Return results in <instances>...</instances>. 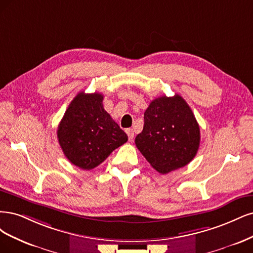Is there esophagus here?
<instances>
[{"instance_id":"1","label":"esophagus","mask_w":253,"mask_h":253,"mask_svg":"<svg viewBox=\"0 0 253 253\" xmlns=\"http://www.w3.org/2000/svg\"><path fill=\"white\" fill-rule=\"evenodd\" d=\"M126 133H127V135H128L129 141H132V140H133V135H134L133 130L129 128V129H127V130H126Z\"/></svg>"}]
</instances>
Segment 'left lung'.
Wrapping results in <instances>:
<instances>
[{
    "instance_id": "8db88e82",
    "label": "left lung",
    "mask_w": 253,
    "mask_h": 253,
    "mask_svg": "<svg viewBox=\"0 0 253 253\" xmlns=\"http://www.w3.org/2000/svg\"><path fill=\"white\" fill-rule=\"evenodd\" d=\"M200 126L181 95L153 100L144 113L143 131L135 137L137 149L160 173L182 168L200 147Z\"/></svg>"
}]
</instances>
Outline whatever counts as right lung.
Returning a JSON list of instances; mask_svg holds the SVG:
<instances>
[{
  "mask_svg": "<svg viewBox=\"0 0 253 253\" xmlns=\"http://www.w3.org/2000/svg\"><path fill=\"white\" fill-rule=\"evenodd\" d=\"M102 93L77 94L61 120L58 140L71 164L84 170L99 166L127 142V134L103 107Z\"/></svg>",
  "mask_w": 253,
  "mask_h": 253,
  "instance_id": "right-lung-1",
  "label": "right lung"
}]
</instances>
